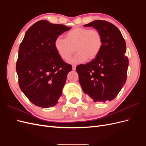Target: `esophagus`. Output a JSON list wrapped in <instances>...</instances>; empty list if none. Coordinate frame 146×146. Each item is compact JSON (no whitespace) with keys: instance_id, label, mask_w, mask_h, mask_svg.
<instances>
[{"instance_id":"esophagus-1","label":"esophagus","mask_w":146,"mask_h":146,"mask_svg":"<svg viewBox=\"0 0 146 146\" xmlns=\"http://www.w3.org/2000/svg\"><path fill=\"white\" fill-rule=\"evenodd\" d=\"M76 69V65H72V70H75Z\"/></svg>"}]
</instances>
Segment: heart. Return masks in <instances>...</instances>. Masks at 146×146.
I'll return each instance as SVG.
<instances>
[{
    "instance_id": "b5f03b06",
    "label": "heart",
    "mask_w": 146,
    "mask_h": 146,
    "mask_svg": "<svg viewBox=\"0 0 146 146\" xmlns=\"http://www.w3.org/2000/svg\"><path fill=\"white\" fill-rule=\"evenodd\" d=\"M103 46L102 36L99 30L77 27L69 31L65 38L57 37L54 46L59 56L64 61H68L75 50L76 55L70 60L72 63L93 60L98 56Z\"/></svg>"
}]
</instances>
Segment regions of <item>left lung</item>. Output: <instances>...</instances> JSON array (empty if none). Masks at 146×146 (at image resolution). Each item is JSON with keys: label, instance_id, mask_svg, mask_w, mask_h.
Returning <instances> with one entry per match:
<instances>
[{"label": "left lung", "instance_id": "obj_1", "mask_svg": "<svg viewBox=\"0 0 146 146\" xmlns=\"http://www.w3.org/2000/svg\"><path fill=\"white\" fill-rule=\"evenodd\" d=\"M84 26L99 31L103 46L96 58L77 66L79 83L95 102L112 100L127 80L129 59L125 55V39L118 28L108 21L96 20Z\"/></svg>", "mask_w": 146, "mask_h": 146}]
</instances>
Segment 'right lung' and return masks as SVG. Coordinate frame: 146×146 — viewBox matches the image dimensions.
<instances>
[{"label":"right lung","instance_id":"obj_1","mask_svg":"<svg viewBox=\"0 0 146 146\" xmlns=\"http://www.w3.org/2000/svg\"><path fill=\"white\" fill-rule=\"evenodd\" d=\"M70 29L39 21L27 30L21 43L16 67L19 85L29 100L38 107H54L62 95L72 66L59 56L54 42Z\"/></svg>","mask_w":146,"mask_h":146}]
</instances>
